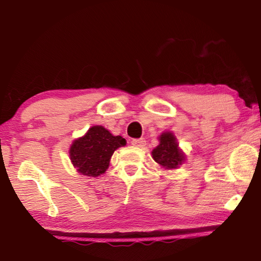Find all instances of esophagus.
Instances as JSON below:
<instances>
[{
  "instance_id": "esophagus-1",
  "label": "esophagus",
  "mask_w": 261,
  "mask_h": 261,
  "mask_svg": "<svg viewBox=\"0 0 261 261\" xmlns=\"http://www.w3.org/2000/svg\"><path fill=\"white\" fill-rule=\"evenodd\" d=\"M131 144L134 145V146L136 147H140L143 148L145 145H146V140H145V138H139V139H132L131 140Z\"/></svg>"
}]
</instances>
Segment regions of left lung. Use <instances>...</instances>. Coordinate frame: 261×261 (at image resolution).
<instances>
[{"mask_svg":"<svg viewBox=\"0 0 261 261\" xmlns=\"http://www.w3.org/2000/svg\"><path fill=\"white\" fill-rule=\"evenodd\" d=\"M152 156L166 169H176L184 161L183 153L179 151L176 138L170 132H165L160 136V144L153 149Z\"/></svg>","mask_w":261,"mask_h":261,"instance_id":"8db88e82","label":"left lung"}]
</instances>
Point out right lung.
Returning a JSON list of instances; mask_svg holds the SVG:
<instances>
[{
	"instance_id": "right-lung-1",
	"label": "right lung",
	"mask_w": 261,
	"mask_h": 261,
	"mask_svg": "<svg viewBox=\"0 0 261 261\" xmlns=\"http://www.w3.org/2000/svg\"><path fill=\"white\" fill-rule=\"evenodd\" d=\"M125 144L121 136H113L103 126L95 125L90 127L85 136L73 141L70 159L79 173L96 177L108 168L115 149Z\"/></svg>"
}]
</instances>
